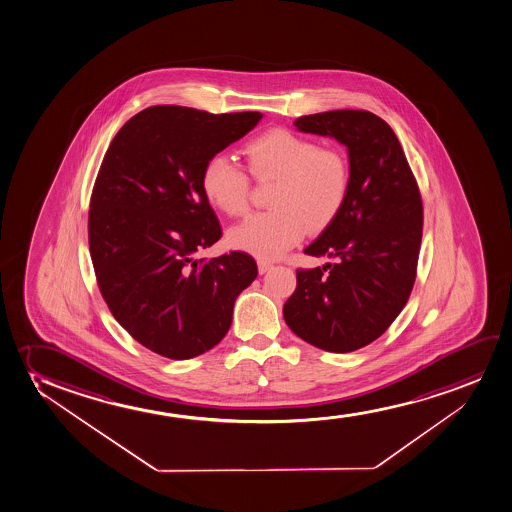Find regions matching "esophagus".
<instances>
[{"instance_id": "obj_1", "label": "esophagus", "mask_w": 512, "mask_h": 512, "mask_svg": "<svg viewBox=\"0 0 512 512\" xmlns=\"http://www.w3.org/2000/svg\"><path fill=\"white\" fill-rule=\"evenodd\" d=\"M257 266H259L260 274H266L267 271L273 267V264H271V262H267V260H259V262H257Z\"/></svg>"}]
</instances>
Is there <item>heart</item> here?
<instances>
[{"instance_id": "obj_1", "label": "heart", "mask_w": 512, "mask_h": 512, "mask_svg": "<svg viewBox=\"0 0 512 512\" xmlns=\"http://www.w3.org/2000/svg\"><path fill=\"white\" fill-rule=\"evenodd\" d=\"M248 168L259 180H276L271 212L255 213L234 226L227 241L259 259H278L307 229L328 226L346 203L351 172L344 153L316 140L273 128L245 147ZM248 177L226 154H215L201 172V191L210 205L241 215L248 205Z\"/></svg>"}]
</instances>
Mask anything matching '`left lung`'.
Wrapping results in <instances>:
<instances>
[{
	"mask_svg": "<svg viewBox=\"0 0 512 512\" xmlns=\"http://www.w3.org/2000/svg\"><path fill=\"white\" fill-rule=\"evenodd\" d=\"M293 125L347 147L351 186L337 217L304 250L333 262L297 271L283 316L311 346L356 351L379 339L412 292L424 217L419 186L396 133L373 113L328 111Z\"/></svg>",
	"mask_w": 512,
	"mask_h": 512,
	"instance_id": "8db88e82",
	"label": "left lung"
}]
</instances>
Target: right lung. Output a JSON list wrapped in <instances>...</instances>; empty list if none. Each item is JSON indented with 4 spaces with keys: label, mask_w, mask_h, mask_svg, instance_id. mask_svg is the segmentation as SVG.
Returning <instances> with one entry per match:
<instances>
[{
    "label": "right lung",
    "mask_w": 512,
    "mask_h": 512,
    "mask_svg": "<svg viewBox=\"0 0 512 512\" xmlns=\"http://www.w3.org/2000/svg\"><path fill=\"white\" fill-rule=\"evenodd\" d=\"M260 120L147 107L116 133L100 165L88 213L100 293L133 339L160 356L189 359L217 346L239 293L257 278L248 253L194 255L222 234L201 191L203 166Z\"/></svg>",
    "instance_id": "obj_1"
}]
</instances>
